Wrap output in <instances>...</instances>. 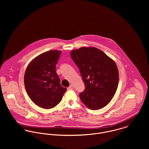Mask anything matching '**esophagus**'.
<instances>
[{"label": "esophagus", "instance_id": "esophagus-1", "mask_svg": "<svg viewBox=\"0 0 149 149\" xmlns=\"http://www.w3.org/2000/svg\"><path fill=\"white\" fill-rule=\"evenodd\" d=\"M73 89V85H70L68 88V90H72V89Z\"/></svg>", "mask_w": 149, "mask_h": 149}]
</instances>
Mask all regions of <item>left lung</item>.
Returning a JSON list of instances; mask_svg holds the SVG:
<instances>
[{"mask_svg": "<svg viewBox=\"0 0 149 149\" xmlns=\"http://www.w3.org/2000/svg\"><path fill=\"white\" fill-rule=\"evenodd\" d=\"M70 56L78 66L85 90L79 95L88 108L99 109L113 97L119 83V72L115 61L102 50L82 47L72 50Z\"/></svg>", "mask_w": 149, "mask_h": 149, "instance_id": "8db88e82", "label": "left lung"}]
</instances>
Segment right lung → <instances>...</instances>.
Returning a JSON list of instances; mask_svg holds the SVG:
<instances>
[{
	"mask_svg": "<svg viewBox=\"0 0 149 149\" xmlns=\"http://www.w3.org/2000/svg\"><path fill=\"white\" fill-rule=\"evenodd\" d=\"M61 54V51L54 50L42 53L29 64L24 73V83L29 96L45 109L56 106L66 91L56 72Z\"/></svg>",
	"mask_w": 149,
	"mask_h": 149,
	"instance_id": "right-lung-1",
	"label": "right lung"
}]
</instances>
